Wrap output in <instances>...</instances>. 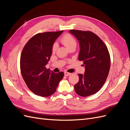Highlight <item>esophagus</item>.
<instances>
[{
	"instance_id": "1",
	"label": "esophagus",
	"mask_w": 130,
	"mask_h": 130,
	"mask_svg": "<svg viewBox=\"0 0 130 130\" xmlns=\"http://www.w3.org/2000/svg\"><path fill=\"white\" fill-rule=\"evenodd\" d=\"M70 75H71V73H69V72H64V75L66 76H68Z\"/></svg>"
}]
</instances>
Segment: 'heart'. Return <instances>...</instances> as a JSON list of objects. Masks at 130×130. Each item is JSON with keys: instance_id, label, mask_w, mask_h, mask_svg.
<instances>
[{"instance_id": "b5f03b06", "label": "heart", "mask_w": 130, "mask_h": 130, "mask_svg": "<svg viewBox=\"0 0 130 130\" xmlns=\"http://www.w3.org/2000/svg\"><path fill=\"white\" fill-rule=\"evenodd\" d=\"M61 42L67 47L68 49L70 48L72 46H76V40L72 35L67 34L64 35L61 38ZM57 48V43H55L52 46L53 52H55Z\"/></svg>"}]
</instances>
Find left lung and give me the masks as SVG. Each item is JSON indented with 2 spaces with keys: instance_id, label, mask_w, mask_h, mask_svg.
Returning a JSON list of instances; mask_svg holds the SVG:
<instances>
[{
  "instance_id": "left-lung-1",
  "label": "left lung",
  "mask_w": 130,
  "mask_h": 130,
  "mask_svg": "<svg viewBox=\"0 0 130 130\" xmlns=\"http://www.w3.org/2000/svg\"><path fill=\"white\" fill-rule=\"evenodd\" d=\"M69 31L79 41L78 60L84 62L85 68L84 75L78 74L75 90L80 96H90L99 91L107 79L111 65L109 53L104 42L91 31Z\"/></svg>"
}]
</instances>
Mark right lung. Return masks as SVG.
<instances>
[{"label":"right lung","instance_id":"obj_1","mask_svg":"<svg viewBox=\"0 0 130 130\" xmlns=\"http://www.w3.org/2000/svg\"><path fill=\"white\" fill-rule=\"evenodd\" d=\"M63 32L37 34L23 48L20 59L22 75L27 87L37 95H52L64 76L63 72L56 74L45 67L52 55L53 43Z\"/></svg>","mask_w":130,"mask_h":130}]
</instances>
